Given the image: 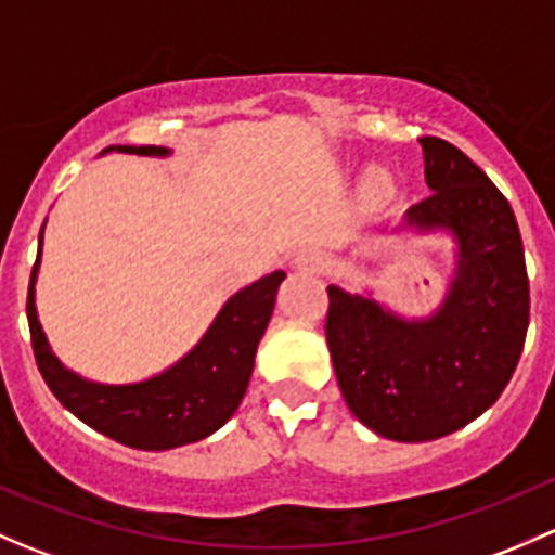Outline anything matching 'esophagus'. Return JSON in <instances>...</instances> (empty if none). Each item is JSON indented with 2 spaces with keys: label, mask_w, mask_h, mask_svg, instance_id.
<instances>
[{
  "label": "esophagus",
  "mask_w": 555,
  "mask_h": 555,
  "mask_svg": "<svg viewBox=\"0 0 555 555\" xmlns=\"http://www.w3.org/2000/svg\"><path fill=\"white\" fill-rule=\"evenodd\" d=\"M295 262H298L300 268H306V271H319V268H324L322 255H319V251H311V249L300 251L298 260H295Z\"/></svg>",
  "instance_id": "1"
}]
</instances>
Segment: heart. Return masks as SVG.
Segmentation results:
<instances>
[{"label":"heart","instance_id":"obj_1","mask_svg":"<svg viewBox=\"0 0 555 555\" xmlns=\"http://www.w3.org/2000/svg\"><path fill=\"white\" fill-rule=\"evenodd\" d=\"M365 190H367V195H371V198H386V195L391 193L389 177H386V173H382V171L367 173Z\"/></svg>","mask_w":555,"mask_h":555}]
</instances>
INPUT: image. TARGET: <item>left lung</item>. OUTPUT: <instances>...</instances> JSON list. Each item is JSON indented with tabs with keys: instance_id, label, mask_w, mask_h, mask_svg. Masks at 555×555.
I'll return each mask as SVG.
<instances>
[{
	"instance_id": "1",
	"label": "left lung",
	"mask_w": 555,
	"mask_h": 555,
	"mask_svg": "<svg viewBox=\"0 0 555 555\" xmlns=\"http://www.w3.org/2000/svg\"><path fill=\"white\" fill-rule=\"evenodd\" d=\"M418 142L433 193L411 206L408 222L446 228L459 242V271L443 309L405 322L330 284L324 322L349 411L400 443L443 438L494 405L529 327V276L511 204L451 142Z\"/></svg>"
}]
</instances>
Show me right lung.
Returning a JSON list of instances; mask_svg holds the SVG:
<instances>
[{
  "instance_id": "add662e5",
  "label": "right lung",
  "mask_w": 555,
  "mask_h": 555,
  "mask_svg": "<svg viewBox=\"0 0 555 555\" xmlns=\"http://www.w3.org/2000/svg\"><path fill=\"white\" fill-rule=\"evenodd\" d=\"M117 153L166 155L169 150L155 144H120ZM37 268L39 255L31 268L26 317L31 349L44 384L50 386L55 400L88 427L128 449L142 451H169L209 438L236 413L255 367L257 344L266 333L276 304V289L284 279V271H273L233 295L217 313L201 344L166 373L142 384L106 386L66 371L50 351L35 309Z\"/></svg>"
}]
</instances>
